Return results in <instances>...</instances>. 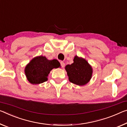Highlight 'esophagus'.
<instances>
[{
  "label": "esophagus",
  "mask_w": 127,
  "mask_h": 127,
  "mask_svg": "<svg viewBox=\"0 0 127 127\" xmlns=\"http://www.w3.org/2000/svg\"><path fill=\"white\" fill-rule=\"evenodd\" d=\"M60 65H61L62 68H64V66H65V63H64V62H60Z\"/></svg>",
  "instance_id": "esophagus-1"
}]
</instances>
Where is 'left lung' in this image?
Masks as SVG:
<instances>
[{"instance_id": "left-lung-1", "label": "left lung", "mask_w": 127, "mask_h": 127, "mask_svg": "<svg viewBox=\"0 0 127 127\" xmlns=\"http://www.w3.org/2000/svg\"><path fill=\"white\" fill-rule=\"evenodd\" d=\"M65 69L67 72L69 81L76 85H85L92 78V66L85 59L77 56H74L73 63L66 65Z\"/></svg>"}]
</instances>
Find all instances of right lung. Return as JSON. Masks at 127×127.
<instances>
[{
	"mask_svg": "<svg viewBox=\"0 0 127 127\" xmlns=\"http://www.w3.org/2000/svg\"><path fill=\"white\" fill-rule=\"evenodd\" d=\"M60 67L57 60H48L45 56H39L33 58L25 68L27 79L32 84H39L47 81L48 76L53 68Z\"/></svg>",
	"mask_w": 127,
	"mask_h": 127,
	"instance_id": "right-lung-1",
	"label": "right lung"
}]
</instances>
